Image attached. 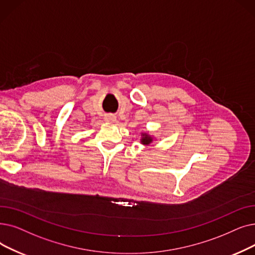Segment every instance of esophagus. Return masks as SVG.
I'll return each instance as SVG.
<instances>
[{"instance_id": "1", "label": "esophagus", "mask_w": 255, "mask_h": 255, "mask_svg": "<svg viewBox=\"0 0 255 255\" xmlns=\"http://www.w3.org/2000/svg\"><path fill=\"white\" fill-rule=\"evenodd\" d=\"M116 120V117L115 116H113V115H108V116H106V121H108V122H114Z\"/></svg>"}]
</instances>
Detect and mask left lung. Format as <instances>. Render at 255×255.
<instances>
[{"instance_id":"obj_1","label":"left lung","mask_w":255,"mask_h":255,"mask_svg":"<svg viewBox=\"0 0 255 255\" xmlns=\"http://www.w3.org/2000/svg\"><path fill=\"white\" fill-rule=\"evenodd\" d=\"M143 137L141 138V143H143V145H149V143L152 141V137L149 136L148 134H142Z\"/></svg>"}]
</instances>
